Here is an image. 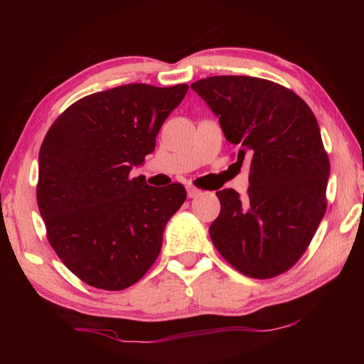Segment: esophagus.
<instances>
[{"instance_id": "34e87169", "label": "esophagus", "mask_w": 364, "mask_h": 364, "mask_svg": "<svg viewBox=\"0 0 364 364\" xmlns=\"http://www.w3.org/2000/svg\"><path fill=\"white\" fill-rule=\"evenodd\" d=\"M199 194H200L199 189L194 188V186H188V197H189V199H194V197H197Z\"/></svg>"}]
</instances>
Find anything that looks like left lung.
Wrapping results in <instances>:
<instances>
[{
    "mask_svg": "<svg viewBox=\"0 0 364 364\" xmlns=\"http://www.w3.org/2000/svg\"><path fill=\"white\" fill-rule=\"evenodd\" d=\"M191 88L236 144L237 164L250 160L247 196L217 193L213 245L249 278L284 273L304 255L328 204L331 167L315 114L294 91L263 78L218 75Z\"/></svg>",
    "mask_w": 364,
    "mask_h": 364,
    "instance_id": "obj_1",
    "label": "left lung"
}]
</instances>
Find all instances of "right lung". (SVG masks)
Returning <instances> with one entry per match:
<instances>
[{
    "mask_svg": "<svg viewBox=\"0 0 364 364\" xmlns=\"http://www.w3.org/2000/svg\"><path fill=\"white\" fill-rule=\"evenodd\" d=\"M186 93L188 85H122L73 102L48 130L36 200L49 244L86 284L122 291L159 257L186 189H159L130 173Z\"/></svg>",
    "mask_w": 364,
    "mask_h": 364,
    "instance_id": "1",
    "label": "right lung"
}]
</instances>
